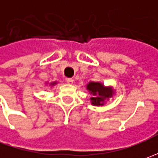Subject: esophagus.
<instances>
[{"label": "esophagus", "instance_id": "34e87169", "mask_svg": "<svg viewBox=\"0 0 158 158\" xmlns=\"http://www.w3.org/2000/svg\"><path fill=\"white\" fill-rule=\"evenodd\" d=\"M67 82H68L69 84H71V85H72V84L74 83V80L71 79V78H68V79H67Z\"/></svg>", "mask_w": 158, "mask_h": 158}]
</instances>
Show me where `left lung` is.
<instances>
[{
    "mask_svg": "<svg viewBox=\"0 0 158 158\" xmlns=\"http://www.w3.org/2000/svg\"><path fill=\"white\" fill-rule=\"evenodd\" d=\"M86 89L92 96L89 100L94 106H104L116 93L112 86H105L100 82H89L86 85Z\"/></svg>",
    "mask_w": 158,
    "mask_h": 158,
    "instance_id": "1",
    "label": "left lung"
}]
</instances>
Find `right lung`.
Wrapping results in <instances>:
<instances>
[{"instance_id":"add662e5","label":"right lung","mask_w":158,"mask_h":158,"mask_svg":"<svg viewBox=\"0 0 158 158\" xmlns=\"http://www.w3.org/2000/svg\"><path fill=\"white\" fill-rule=\"evenodd\" d=\"M57 83H58L57 81H53V82H46V84H48V85H49V86H50L51 88L54 87V86H55V85H56Z\"/></svg>"}]
</instances>
